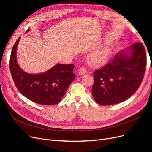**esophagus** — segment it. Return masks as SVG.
I'll return each mask as SVG.
<instances>
[{
  "label": "esophagus",
  "instance_id": "34e87169",
  "mask_svg": "<svg viewBox=\"0 0 152 152\" xmlns=\"http://www.w3.org/2000/svg\"><path fill=\"white\" fill-rule=\"evenodd\" d=\"M86 72H87L86 69L84 67H81L79 70V74L80 75L85 74V73H86Z\"/></svg>",
  "mask_w": 152,
  "mask_h": 152
}]
</instances>
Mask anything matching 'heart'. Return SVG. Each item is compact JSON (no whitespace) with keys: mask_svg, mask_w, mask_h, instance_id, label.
Returning <instances> with one entry per match:
<instances>
[{"mask_svg":"<svg viewBox=\"0 0 152 152\" xmlns=\"http://www.w3.org/2000/svg\"><path fill=\"white\" fill-rule=\"evenodd\" d=\"M111 56V50L102 48L91 53L88 56V62L92 66L99 67L104 65Z\"/></svg>","mask_w":152,"mask_h":152,"instance_id":"heart-1","label":"heart"}]
</instances>
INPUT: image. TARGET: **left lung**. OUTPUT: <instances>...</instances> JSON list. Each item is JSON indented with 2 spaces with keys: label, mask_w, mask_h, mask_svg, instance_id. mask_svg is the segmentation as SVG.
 Returning a JSON list of instances; mask_svg holds the SVG:
<instances>
[{
  "label": "left lung",
  "mask_w": 152,
  "mask_h": 152,
  "mask_svg": "<svg viewBox=\"0 0 152 152\" xmlns=\"http://www.w3.org/2000/svg\"><path fill=\"white\" fill-rule=\"evenodd\" d=\"M146 66L145 49L137 42L118 52L104 67L94 72V100L111 105L127 100L139 88Z\"/></svg>",
  "instance_id": "left-lung-1"
}]
</instances>
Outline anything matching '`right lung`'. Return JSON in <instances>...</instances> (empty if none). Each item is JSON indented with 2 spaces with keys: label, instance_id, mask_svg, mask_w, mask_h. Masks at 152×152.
<instances>
[{
  "label": "right lung",
  "instance_id": "1",
  "mask_svg": "<svg viewBox=\"0 0 152 152\" xmlns=\"http://www.w3.org/2000/svg\"><path fill=\"white\" fill-rule=\"evenodd\" d=\"M30 31V28L26 33ZM18 39L12 48L10 57V71L18 90L36 103L44 105L58 104L62 99L69 86L75 79L74 65L56 64L48 71L31 74L24 72L16 59Z\"/></svg>",
  "mask_w": 152,
  "mask_h": 152
}]
</instances>
